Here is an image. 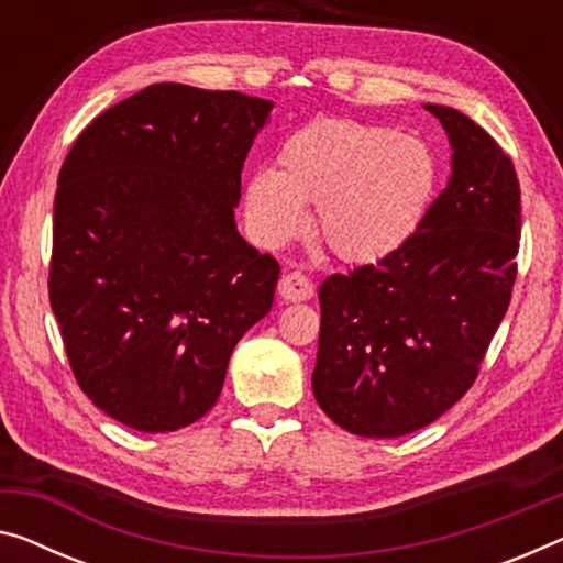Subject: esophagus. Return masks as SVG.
I'll use <instances>...</instances> for the list:
<instances>
[{
    "label": "esophagus",
    "instance_id": "obj_1",
    "mask_svg": "<svg viewBox=\"0 0 563 563\" xmlns=\"http://www.w3.org/2000/svg\"><path fill=\"white\" fill-rule=\"evenodd\" d=\"M279 297L284 301H307L314 297V284L301 272H287L279 279Z\"/></svg>",
    "mask_w": 563,
    "mask_h": 563
}]
</instances>
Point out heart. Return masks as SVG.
<instances>
[{
	"instance_id": "heart-1",
	"label": "heart",
	"mask_w": 563,
	"mask_h": 563,
	"mask_svg": "<svg viewBox=\"0 0 563 563\" xmlns=\"http://www.w3.org/2000/svg\"><path fill=\"white\" fill-rule=\"evenodd\" d=\"M279 166L258 168L244 191L246 223L262 246L317 231L344 262H377L408 241L435 191V158L420 137L360 120L322 118L294 131Z\"/></svg>"
}]
</instances>
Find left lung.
Masks as SVG:
<instances>
[{
  "label": "left lung",
  "mask_w": 563,
  "mask_h": 563,
  "mask_svg": "<svg viewBox=\"0 0 563 563\" xmlns=\"http://www.w3.org/2000/svg\"><path fill=\"white\" fill-rule=\"evenodd\" d=\"M443 123L453 173L393 254L319 287L314 397L362 438H400L451 410L478 377L516 282L521 188L500 145L468 115Z\"/></svg>",
  "instance_id": "1"
}]
</instances>
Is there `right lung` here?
Segmentation results:
<instances>
[{
	"instance_id": "obj_1",
	"label": "right lung",
	"mask_w": 563,
	"mask_h": 563,
	"mask_svg": "<svg viewBox=\"0 0 563 563\" xmlns=\"http://www.w3.org/2000/svg\"><path fill=\"white\" fill-rule=\"evenodd\" d=\"M272 108L151 85L100 112L59 168L49 305L77 385L128 428L203 418L236 342L269 314L279 264L233 209Z\"/></svg>"
}]
</instances>
